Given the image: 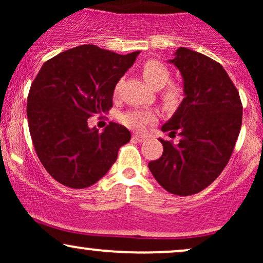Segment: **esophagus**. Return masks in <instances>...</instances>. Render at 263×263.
<instances>
[{
    "label": "esophagus",
    "instance_id": "obj_1",
    "mask_svg": "<svg viewBox=\"0 0 263 263\" xmlns=\"http://www.w3.org/2000/svg\"><path fill=\"white\" fill-rule=\"evenodd\" d=\"M134 138H135L136 141H138V142H143V141L147 140V136L146 135H142V134H135L134 135Z\"/></svg>",
    "mask_w": 263,
    "mask_h": 263
}]
</instances>
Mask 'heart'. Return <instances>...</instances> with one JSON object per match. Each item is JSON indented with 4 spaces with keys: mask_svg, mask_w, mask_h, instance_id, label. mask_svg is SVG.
I'll return each instance as SVG.
<instances>
[{
    "mask_svg": "<svg viewBox=\"0 0 263 263\" xmlns=\"http://www.w3.org/2000/svg\"><path fill=\"white\" fill-rule=\"evenodd\" d=\"M141 71L151 86L155 89H162L161 98L165 107H174L179 104L183 98V89L178 84L170 83L172 74L167 65L159 60L149 59L143 63ZM117 89L119 86L115 90V93L117 92ZM157 120H158V114L155 110L132 108L120 115V121L126 127L136 131H142L148 125L157 122Z\"/></svg>",
    "mask_w": 263,
    "mask_h": 263,
    "instance_id": "obj_1",
    "label": "heart"
}]
</instances>
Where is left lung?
I'll use <instances>...</instances> for the list:
<instances>
[{
  "label": "left lung",
  "mask_w": 263,
  "mask_h": 263,
  "mask_svg": "<svg viewBox=\"0 0 263 263\" xmlns=\"http://www.w3.org/2000/svg\"><path fill=\"white\" fill-rule=\"evenodd\" d=\"M171 63L182 73L185 98L162 131L180 140L159 138L163 153L148 168L167 192L186 197L224 171L240 134L242 104L225 69L209 57L179 48Z\"/></svg>",
  "instance_id": "left-lung-1"
}]
</instances>
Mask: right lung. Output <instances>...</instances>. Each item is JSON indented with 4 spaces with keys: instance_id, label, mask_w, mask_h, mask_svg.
I'll list each match as a JSON object with an SVG mask.
<instances>
[{
    "instance_id": "right-lung-1",
    "label": "right lung",
    "mask_w": 263,
    "mask_h": 263,
    "mask_svg": "<svg viewBox=\"0 0 263 263\" xmlns=\"http://www.w3.org/2000/svg\"><path fill=\"white\" fill-rule=\"evenodd\" d=\"M140 52L121 55L92 44L80 45L47 60L27 98L33 146L45 171L74 189L92 185L116 162L131 140L125 126L110 122L102 132L87 119L112 107L117 81Z\"/></svg>"
}]
</instances>
